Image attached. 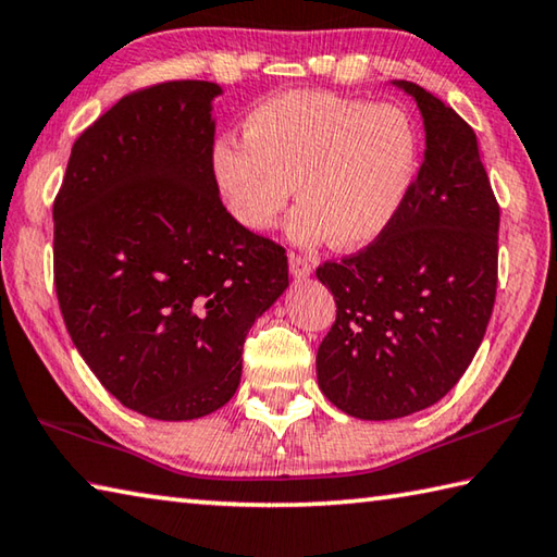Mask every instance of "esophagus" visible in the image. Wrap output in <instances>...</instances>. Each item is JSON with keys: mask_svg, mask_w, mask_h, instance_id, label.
Instances as JSON below:
<instances>
[{"mask_svg": "<svg viewBox=\"0 0 557 557\" xmlns=\"http://www.w3.org/2000/svg\"><path fill=\"white\" fill-rule=\"evenodd\" d=\"M289 272H292V277H297V280H307L311 272H313V268H311V262L305 258V256H297V252H289Z\"/></svg>", "mask_w": 557, "mask_h": 557, "instance_id": "1", "label": "esophagus"}]
</instances>
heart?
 <instances>
[{
    "mask_svg": "<svg viewBox=\"0 0 557 557\" xmlns=\"http://www.w3.org/2000/svg\"><path fill=\"white\" fill-rule=\"evenodd\" d=\"M211 180L238 226L268 231L295 191L287 236L360 248L387 228L419 168V134L397 107L331 92L272 97L246 119V140L219 138Z\"/></svg>",
    "mask_w": 557,
    "mask_h": 557,
    "instance_id": "heart-1",
    "label": "heart"
}]
</instances>
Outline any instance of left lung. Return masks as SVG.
Masks as SVG:
<instances>
[{
  "label": "left lung",
  "mask_w": 557,
  "mask_h": 557,
  "mask_svg": "<svg viewBox=\"0 0 557 557\" xmlns=\"http://www.w3.org/2000/svg\"><path fill=\"white\" fill-rule=\"evenodd\" d=\"M426 150L392 224L356 256L323 262L336 321L317 352L319 387L348 417L387 421L436 404L478 352L497 295L499 205L474 131L426 89Z\"/></svg>",
  "instance_id": "left-lung-1"
}]
</instances>
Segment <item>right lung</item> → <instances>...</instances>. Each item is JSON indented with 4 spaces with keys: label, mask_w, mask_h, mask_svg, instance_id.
<instances>
[{
    "label": "right lung",
    "mask_w": 557,
    "mask_h": 557,
    "mask_svg": "<svg viewBox=\"0 0 557 557\" xmlns=\"http://www.w3.org/2000/svg\"><path fill=\"white\" fill-rule=\"evenodd\" d=\"M216 83L121 97L83 131L53 205L58 305L107 392L189 421L234 397L244 341L287 289L285 248L238 226L211 180Z\"/></svg>",
    "instance_id": "right-lung-1"
}]
</instances>
